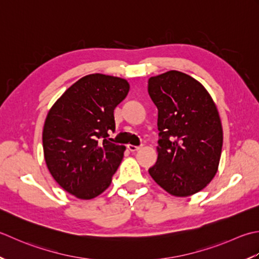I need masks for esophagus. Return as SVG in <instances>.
Returning <instances> with one entry per match:
<instances>
[{"label": "esophagus", "mask_w": 259, "mask_h": 259, "mask_svg": "<svg viewBox=\"0 0 259 259\" xmlns=\"http://www.w3.org/2000/svg\"><path fill=\"white\" fill-rule=\"evenodd\" d=\"M127 149H128L131 152H136V151H139V150L141 149V146H136V145L128 144V145H127Z\"/></svg>", "instance_id": "esophagus-1"}]
</instances>
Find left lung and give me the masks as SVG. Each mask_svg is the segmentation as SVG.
I'll list each match as a JSON object with an SVG mask.
<instances>
[{"label": "left lung", "instance_id": "obj_1", "mask_svg": "<svg viewBox=\"0 0 259 259\" xmlns=\"http://www.w3.org/2000/svg\"><path fill=\"white\" fill-rule=\"evenodd\" d=\"M147 91L159 110L160 131L150 176L172 196H192L218 170L224 139L218 109L207 89L181 71L151 77Z\"/></svg>", "mask_w": 259, "mask_h": 259}]
</instances>
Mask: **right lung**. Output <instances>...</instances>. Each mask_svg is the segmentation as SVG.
Returning a JSON list of instances; mask_svg holds the SVG:
<instances>
[{"label":"right lung","mask_w":259,"mask_h":259,"mask_svg":"<svg viewBox=\"0 0 259 259\" xmlns=\"http://www.w3.org/2000/svg\"><path fill=\"white\" fill-rule=\"evenodd\" d=\"M128 91L123 78L92 73L68 88L47 115L42 133L47 166L76 198L93 199L110 186L125 146L107 137L115 132L114 109Z\"/></svg>","instance_id":"right-lung-1"}]
</instances>
